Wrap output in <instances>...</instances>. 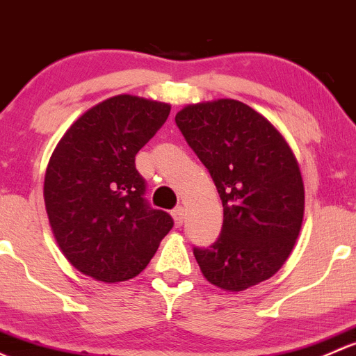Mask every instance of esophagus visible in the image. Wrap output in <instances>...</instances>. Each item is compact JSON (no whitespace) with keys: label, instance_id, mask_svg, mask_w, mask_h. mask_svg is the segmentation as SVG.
Returning a JSON list of instances; mask_svg holds the SVG:
<instances>
[{"label":"esophagus","instance_id":"obj_1","mask_svg":"<svg viewBox=\"0 0 356 356\" xmlns=\"http://www.w3.org/2000/svg\"><path fill=\"white\" fill-rule=\"evenodd\" d=\"M171 216H173L175 226H177V228H179V226L183 225V219H185V207H181V205H178L177 209H173V212H171Z\"/></svg>","mask_w":356,"mask_h":356}]
</instances>
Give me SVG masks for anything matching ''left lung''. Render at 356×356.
I'll use <instances>...</instances> for the list:
<instances>
[{
  "mask_svg": "<svg viewBox=\"0 0 356 356\" xmlns=\"http://www.w3.org/2000/svg\"><path fill=\"white\" fill-rule=\"evenodd\" d=\"M178 128L211 173L222 202V229L193 248L204 277L243 291L273 277L291 254L305 211V188L288 140L236 99L188 104Z\"/></svg>",
  "mask_w": 356,
  "mask_h": 356,
  "instance_id": "8db88e82",
  "label": "left lung"
}]
</instances>
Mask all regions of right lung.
<instances>
[{
  "label": "right lung",
  "instance_id": "obj_1",
  "mask_svg": "<svg viewBox=\"0 0 356 356\" xmlns=\"http://www.w3.org/2000/svg\"><path fill=\"white\" fill-rule=\"evenodd\" d=\"M168 102L120 94L87 109L54 147L44 204L67 260L101 283L140 274L173 228L145 202L135 156L163 127Z\"/></svg>",
  "mask_w": 356,
  "mask_h": 356
}]
</instances>
